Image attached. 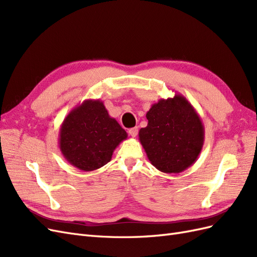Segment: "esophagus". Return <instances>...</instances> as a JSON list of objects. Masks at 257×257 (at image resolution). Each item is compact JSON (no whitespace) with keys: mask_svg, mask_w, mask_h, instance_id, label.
Listing matches in <instances>:
<instances>
[{"mask_svg":"<svg viewBox=\"0 0 257 257\" xmlns=\"http://www.w3.org/2000/svg\"><path fill=\"white\" fill-rule=\"evenodd\" d=\"M128 134H130L132 137H136L137 134H138V128H137V127L130 128V130H128Z\"/></svg>","mask_w":257,"mask_h":257,"instance_id":"34e87169","label":"esophagus"}]
</instances>
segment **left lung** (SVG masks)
I'll list each match as a JSON object with an SVG mask.
<instances>
[{
  "mask_svg": "<svg viewBox=\"0 0 257 257\" xmlns=\"http://www.w3.org/2000/svg\"><path fill=\"white\" fill-rule=\"evenodd\" d=\"M146 116L148 125L139 131V141L155 168L178 174L196 162L204 146L205 128L188 99L181 94L161 98Z\"/></svg>",
  "mask_w": 257,
  "mask_h": 257,
  "instance_id": "obj_1",
  "label": "left lung"
}]
</instances>
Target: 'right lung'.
<instances>
[{
  "label": "right lung",
  "mask_w": 257,
  "mask_h": 257,
  "mask_svg": "<svg viewBox=\"0 0 257 257\" xmlns=\"http://www.w3.org/2000/svg\"><path fill=\"white\" fill-rule=\"evenodd\" d=\"M127 138L99 99H85L62 122L59 147L64 159L83 172L106 165L119 144Z\"/></svg>",
  "instance_id": "add662e5"
}]
</instances>
